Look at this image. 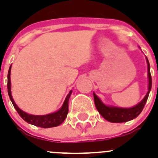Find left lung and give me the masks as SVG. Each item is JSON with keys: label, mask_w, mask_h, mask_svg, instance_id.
<instances>
[{"label": "left lung", "mask_w": 158, "mask_h": 158, "mask_svg": "<svg viewBox=\"0 0 158 158\" xmlns=\"http://www.w3.org/2000/svg\"><path fill=\"white\" fill-rule=\"evenodd\" d=\"M147 63H148V91L143 99L139 104L130 108H122V107H109L105 105L99 98L94 93V99L96 108L98 112L101 114V116L107 121L111 123H122L127 122L131 120L137 118L141 111L143 110V107L148 101L150 91H151V86H152V79H151V71H150V64L148 59L146 57Z\"/></svg>", "instance_id": "obj_1"}]
</instances>
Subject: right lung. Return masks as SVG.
<instances>
[{
	"label": "right lung",
	"mask_w": 158,
	"mask_h": 158,
	"mask_svg": "<svg viewBox=\"0 0 158 158\" xmlns=\"http://www.w3.org/2000/svg\"><path fill=\"white\" fill-rule=\"evenodd\" d=\"M10 69H11V65L9 68L8 74H7V92H8L9 98L13 104L14 107L16 109L18 113L19 114L20 116L21 117L23 120L27 122L28 124H33L37 127H43V128H49V127H54L59 126L60 124L64 122L65 118H67V115L68 113V101L71 97L72 90L69 92L68 96L66 97L64 102L63 105L60 107V110L54 113L49 114L46 115H32L23 111L22 110L19 108L15 104L13 98L11 95V91H10Z\"/></svg>",
	"instance_id": "1"
}]
</instances>
